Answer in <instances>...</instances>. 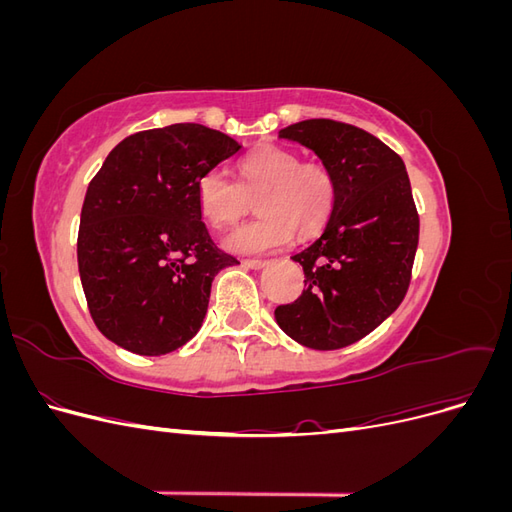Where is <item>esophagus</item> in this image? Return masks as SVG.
Listing matches in <instances>:
<instances>
[{
  "mask_svg": "<svg viewBox=\"0 0 512 512\" xmlns=\"http://www.w3.org/2000/svg\"><path fill=\"white\" fill-rule=\"evenodd\" d=\"M243 265L250 267V269H262V267H267L269 262L267 260H260V258H245Z\"/></svg>",
  "mask_w": 512,
  "mask_h": 512,
  "instance_id": "34e87169",
  "label": "esophagus"
}]
</instances>
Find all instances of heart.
I'll use <instances>...</instances> for the list:
<instances>
[{
	"label": "heart",
	"instance_id": "obj_1",
	"mask_svg": "<svg viewBox=\"0 0 512 512\" xmlns=\"http://www.w3.org/2000/svg\"><path fill=\"white\" fill-rule=\"evenodd\" d=\"M337 183L331 168L301 153L265 145L237 162V181L220 170H209L198 179L196 207L200 218L215 230L230 228L256 209V220L232 230L224 247L232 254H267L286 245L294 230L307 237L320 230L335 207Z\"/></svg>",
	"mask_w": 512,
	"mask_h": 512
}]
</instances>
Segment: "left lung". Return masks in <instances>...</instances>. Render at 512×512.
<instances>
[{"instance_id": "1", "label": "left lung", "mask_w": 512, "mask_h": 512, "mask_svg": "<svg viewBox=\"0 0 512 512\" xmlns=\"http://www.w3.org/2000/svg\"><path fill=\"white\" fill-rule=\"evenodd\" d=\"M280 138L312 149L337 183L322 235L294 254L301 297L275 309L280 329L314 350L359 342L404 301L418 245V213L406 164L380 138L350 123L307 119Z\"/></svg>"}]
</instances>
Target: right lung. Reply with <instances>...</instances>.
Segmentation results:
<instances>
[{
	"label": "right lung",
	"instance_id": "add662e5",
	"mask_svg": "<svg viewBox=\"0 0 512 512\" xmlns=\"http://www.w3.org/2000/svg\"><path fill=\"white\" fill-rule=\"evenodd\" d=\"M239 149L218 130L173 123L123 138L91 179L76 256L89 314L117 346L160 356L198 333L213 277L239 260L213 243L196 185Z\"/></svg>",
	"mask_w": 512,
	"mask_h": 512
}]
</instances>
